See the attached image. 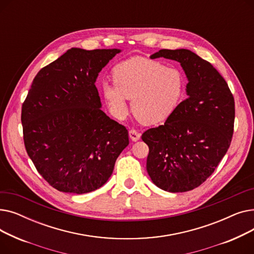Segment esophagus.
<instances>
[{
  "label": "esophagus",
  "instance_id": "obj_1",
  "mask_svg": "<svg viewBox=\"0 0 254 254\" xmlns=\"http://www.w3.org/2000/svg\"><path fill=\"white\" fill-rule=\"evenodd\" d=\"M129 138L132 140V141H138L140 138H141V134L140 132L135 129V128H131L129 130Z\"/></svg>",
  "mask_w": 254,
  "mask_h": 254
}]
</instances>
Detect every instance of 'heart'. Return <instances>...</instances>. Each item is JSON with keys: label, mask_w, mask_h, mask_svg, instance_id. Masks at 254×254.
Listing matches in <instances>:
<instances>
[{"label": "heart", "mask_w": 254, "mask_h": 254, "mask_svg": "<svg viewBox=\"0 0 254 254\" xmlns=\"http://www.w3.org/2000/svg\"><path fill=\"white\" fill-rule=\"evenodd\" d=\"M112 77L114 85L104 84L103 92L114 114L126 116L127 99H131L132 113L145 125L165 122L184 96L183 74L147 58L135 57L118 64Z\"/></svg>", "instance_id": "obj_1"}]
</instances>
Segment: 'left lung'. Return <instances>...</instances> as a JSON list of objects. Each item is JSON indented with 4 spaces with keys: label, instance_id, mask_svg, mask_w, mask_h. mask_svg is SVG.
<instances>
[{
    "label": "left lung",
    "instance_id": "obj_1",
    "mask_svg": "<svg viewBox=\"0 0 254 254\" xmlns=\"http://www.w3.org/2000/svg\"><path fill=\"white\" fill-rule=\"evenodd\" d=\"M177 61L189 78V98L159 127L142 134L149 152L146 170L166 191L184 192L203 184L230 148L235 100L220 73L188 49H161L151 59Z\"/></svg>",
    "mask_w": 254,
    "mask_h": 254
}]
</instances>
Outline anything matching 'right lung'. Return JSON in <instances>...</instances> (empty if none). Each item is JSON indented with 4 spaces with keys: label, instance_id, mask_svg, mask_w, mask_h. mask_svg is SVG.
I'll use <instances>...</instances> for the list:
<instances>
[{
    "label": "right lung",
    "instance_id": "obj_1",
    "mask_svg": "<svg viewBox=\"0 0 254 254\" xmlns=\"http://www.w3.org/2000/svg\"><path fill=\"white\" fill-rule=\"evenodd\" d=\"M119 49L72 48L38 72L21 107L23 142L53 189L86 193L111 176L128 131L101 109L96 79Z\"/></svg>",
    "mask_w": 254,
    "mask_h": 254
}]
</instances>
